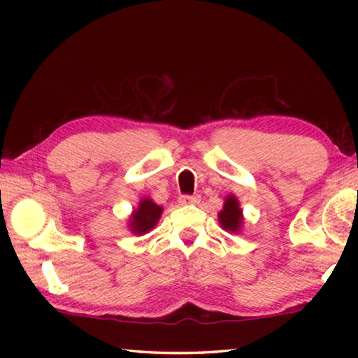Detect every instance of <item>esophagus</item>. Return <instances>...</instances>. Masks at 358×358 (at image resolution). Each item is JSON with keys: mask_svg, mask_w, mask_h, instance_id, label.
<instances>
[{"mask_svg": "<svg viewBox=\"0 0 358 358\" xmlns=\"http://www.w3.org/2000/svg\"><path fill=\"white\" fill-rule=\"evenodd\" d=\"M201 201V196H189V194H185V196L180 197V203L181 205H194Z\"/></svg>", "mask_w": 358, "mask_h": 358, "instance_id": "esophagus-1", "label": "esophagus"}]
</instances>
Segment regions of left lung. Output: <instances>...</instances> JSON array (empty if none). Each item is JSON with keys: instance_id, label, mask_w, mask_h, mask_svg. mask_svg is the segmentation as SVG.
<instances>
[{"instance_id": "1", "label": "left lung", "mask_w": 358, "mask_h": 358, "mask_svg": "<svg viewBox=\"0 0 358 358\" xmlns=\"http://www.w3.org/2000/svg\"><path fill=\"white\" fill-rule=\"evenodd\" d=\"M221 226L230 230V232H237L241 226V210L238 201L234 196H229L224 202V208L220 213Z\"/></svg>"}]
</instances>
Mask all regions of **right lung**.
I'll list each match as a JSON object with an SVG mask.
<instances>
[{
	"label": "right lung",
	"instance_id": "obj_1",
	"mask_svg": "<svg viewBox=\"0 0 358 358\" xmlns=\"http://www.w3.org/2000/svg\"><path fill=\"white\" fill-rule=\"evenodd\" d=\"M161 213L162 208L159 205H156L153 201H150V199H143L141 205H138V208L134 211V215H132V232L147 234L148 230L156 226L157 220L161 217Z\"/></svg>",
	"mask_w": 358,
	"mask_h": 358
}]
</instances>
